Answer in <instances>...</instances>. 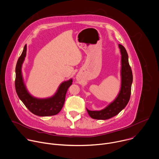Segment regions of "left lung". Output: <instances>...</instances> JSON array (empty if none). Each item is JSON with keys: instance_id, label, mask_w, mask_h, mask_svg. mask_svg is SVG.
<instances>
[{"instance_id": "obj_1", "label": "left lung", "mask_w": 159, "mask_h": 159, "mask_svg": "<svg viewBox=\"0 0 159 159\" xmlns=\"http://www.w3.org/2000/svg\"><path fill=\"white\" fill-rule=\"evenodd\" d=\"M119 47L121 53V88L116 99L101 111H90L86 109L89 116L95 119L106 120L119 114L127 104L131 93L133 80L131 68L129 63L128 55L125 48L120 44Z\"/></svg>"}]
</instances>
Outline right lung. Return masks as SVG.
<instances>
[{
  "label": "right lung",
  "mask_w": 159,
  "mask_h": 159,
  "mask_svg": "<svg viewBox=\"0 0 159 159\" xmlns=\"http://www.w3.org/2000/svg\"><path fill=\"white\" fill-rule=\"evenodd\" d=\"M27 45L18 59L16 68L15 86L17 94L20 100L28 109L33 114L39 116H50L57 114L62 109L66 92L68 88L72 84L71 79L62 83L56 94L49 98L39 99L30 95L27 91L23 81L21 68L26 56Z\"/></svg>",
  "instance_id": "1"
}]
</instances>
